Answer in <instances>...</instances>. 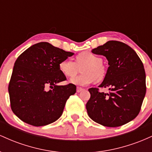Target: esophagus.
I'll use <instances>...</instances> for the list:
<instances>
[{
  "instance_id": "esophagus-1",
  "label": "esophagus",
  "mask_w": 152,
  "mask_h": 152,
  "mask_svg": "<svg viewBox=\"0 0 152 152\" xmlns=\"http://www.w3.org/2000/svg\"><path fill=\"white\" fill-rule=\"evenodd\" d=\"M83 90V88H81V87H77V88H76V91H77L78 93H79V92L82 91Z\"/></svg>"
}]
</instances>
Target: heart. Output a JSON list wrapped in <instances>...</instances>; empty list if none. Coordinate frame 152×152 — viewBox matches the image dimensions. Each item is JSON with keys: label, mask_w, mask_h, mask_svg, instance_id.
<instances>
[{"label": "heart", "mask_w": 152, "mask_h": 152, "mask_svg": "<svg viewBox=\"0 0 152 152\" xmlns=\"http://www.w3.org/2000/svg\"><path fill=\"white\" fill-rule=\"evenodd\" d=\"M83 74L70 80L71 83L85 86L95 81H101L105 77L106 70L100 57L90 53L83 52L76 56L75 62L65 59L59 63L58 69L66 77H74L77 74L79 68Z\"/></svg>", "instance_id": "b5f03b06"}]
</instances>
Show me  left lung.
Instances as JSON below:
<instances>
[{
    "label": "left lung",
    "mask_w": 152,
    "mask_h": 152,
    "mask_svg": "<svg viewBox=\"0 0 152 152\" xmlns=\"http://www.w3.org/2000/svg\"><path fill=\"white\" fill-rule=\"evenodd\" d=\"M108 60L104 81L99 87L109 88V93L91 88L86 107L88 116L104 126L116 127L135 118L146 94V74L138 55L126 43L109 41L92 49Z\"/></svg>",
    "instance_id": "8db88e82"
}]
</instances>
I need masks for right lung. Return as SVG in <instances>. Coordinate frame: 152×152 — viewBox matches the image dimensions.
Instances as JSON below:
<instances>
[{
  "label": "right lung",
  "instance_id": "right-lung-1",
  "mask_svg": "<svg viewBox=\"0 0 152 152\" xmlns=\"http://www.w3.org/2000/svg\"><path fill=\"white\" fill-rule=\"evenodd\" d=\"M74 53L40 42L15 61L8 85L10 107L23 121L35 126L53 123L62 115L67 99L76 93L73 83L58 86L66 78L58 69Z\"/></svg>",
  "mask_w": 152,
  "mask_h": 152
}]
</instances>
